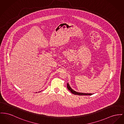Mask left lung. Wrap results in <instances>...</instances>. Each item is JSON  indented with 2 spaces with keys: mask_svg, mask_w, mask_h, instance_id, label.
Returning a JSON list of instances; mask_svg holds the SVG:
<instances>
[{
  "mask_svg": "<svg viewBox=\"0 0 124 124\" xmlns=\"http://www.w3.org/2000/svg\"><path fill=\"white\" fill-rule=\"evenodd\" d=\"M67 88L69 91H70L71 93H72L74 94H76V95H91L93 94V93H79L78 92L76 91H74L73 89H72L70 85H69V83H68L67 84Z\"/></svg>",
  "mask_w": 124,
  "mask_h": 124,
  "instance_id": "1",
  "label": "left lung"
}]
</instances>
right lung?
Listing matches in <instances>:
<instances>
[{
  "label": "right lung",
  "instance_id": "1",
  "mask_svg": "<svg viewBox=\"0 0 124 124\" xmlns=\"http://www.w3.org/2000/svg\"><path fill=\"white\" fill-rule=\"evenodd\" d=\"M36 93H37V92H36Z\"/></svg>",
  "mask_w": 124,
  "mask_h": 124
}]
</instances>
